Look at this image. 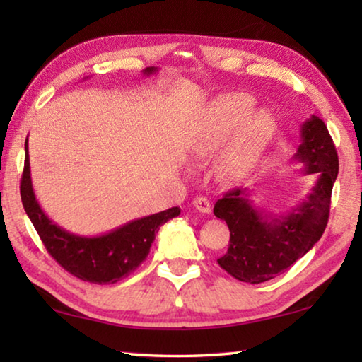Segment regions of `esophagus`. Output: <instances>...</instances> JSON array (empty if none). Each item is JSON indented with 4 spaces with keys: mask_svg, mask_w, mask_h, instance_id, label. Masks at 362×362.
<instances>
[{
    "mask_svg": "<svg viewBox=\"0 0 362 362\" xmlns=\"http://www.w3.org/2000/svg\"><path fill=\"white\" fill-rule=\"evenodd\" d=\"M193 206L203 214H209L211 212V201L204 198V196H196L193 199Z\"/></svg>",
    "mask_w": 362,
    "mask_h": 362,
    "instance_id": "1",
    "label": "esophagus"
}]
</instances>
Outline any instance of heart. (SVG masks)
<instances>
[{
    "label": "heart",
    "instance_id": "heart-1",
    "mask_svg": "<svg viewBox=\"0 0 362 362\" xmlns=\"http://www.w3.org/2000/svg\"><path fill=\"white\" fill-rule=\"evenodd\" d=\"M254 97L244 93L222 95L207 107L193 146L198 155H207L235 134L220 164L225 179H240L246 174L273 140L276 131L273 115L267 110L254 113Z\"/></svg>",
    "mask_w": 362,
    "mask_h": 362
}]
</instances>
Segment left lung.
<instances>
[{
	"mask_svg": "<svg viewBox=\"0 0 362 362\" xmlns=\"http://www.w3.org/2000/svg\"><path fill=\"white\" fill-rule=\"evenodd\" d=\"M296 159L305 164L306 174H316L317 180L306 201L287 216L263 214L243 188L228 189L214 206L216 217L230 228L228 250L217 262L238 281L260 284L287 272L326 230L339 156L327 126L317 116L303 122Z\"/></svg>",
	"mask_w": 362,
	"mask_h": 362,
	"instance_id": "obj_1",
	"label": "left lung"
}]
</instances>
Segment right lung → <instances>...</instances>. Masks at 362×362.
I'll return each mask as SVG.
<instances>
[{
    "instance_id": "1",
    "label": "right lung",
    "mask_w": 362,
    "mask_h": 362,
    "mask_svg": "<svg viewBox=\"0 0 362 362\" xmlns=\"http://www.w3.org/2000/svg\"><path fill=\"white\" fill-rule=\"evenodd\" d=\"M155 66L145 69V75L155 73ZM28 140H25V164L21 180V198L23 209L38 231L42 244L54 260L73 276L94 284H115L129 276L146 255L159 226L180 214L179 207L132 220L102 236L86 238L65 231L52 223L35 198L30 177Z\"/></svg>"
}]
</instances>
